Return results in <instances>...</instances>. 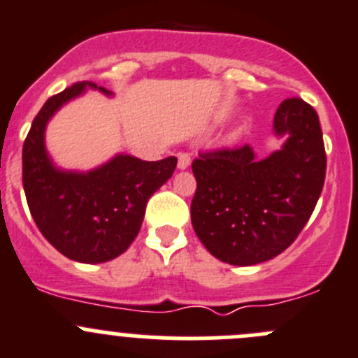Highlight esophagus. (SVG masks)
Returning a JSON list of instances; mask_svg holds the SVG:
<instances>
[{"label": "esophagus", "instance_id": "obj_1", "mask_svg": "<svg viewBox=\"0 0 358 358\" xmlns=\"http://www.w3.org/2000/svg\"><path fill=\"white\" fill-rule=\"evenodd\" d=\"M189 163H192V156L188 155V152H179V156H177V166L181 170L188 169Z\"/></svg>", "mask_w": 358, "mask_h": 358}]
</instances>
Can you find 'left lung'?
Returning <instances> with one entry per match:
<instances>
[{
	"label": "left lung",
	"instance_id": "obj_1",
	"mask_svg": "<svg viewBox=\"0 0 358 358\" xmlns=\"http://www.w3.org/2000/svg\"><path fill=\"white\" fill-rule=\"evenodd\" d=\"M274 134L287 142L264 159L250 145L193 159V228L224 264L255 265L283 253L322 195L327 155L315 108L301 98L285 100L274 115Z\"/></svg>",
	"mask_w": 358,
	"mask_h": 358
}]
</instances>
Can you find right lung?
Returning <instances> with one entry per match:
<instances>
[{
    "label": "right lung",
    "instance_id": "obj_1",
    "mask_svg": "<svg viewBox=\"0 0 358 358\" xmlns=\"http://www.w3.org/2000/svg\"><path fill=\"white\" fill-rule=\"evenodd\" d=\"M93 83H75L45 101L22 145V186L42 236L66 258L103 264L137 237L145 203L176 170L177 158L142 162L117 155L91 172L56 169L45 151V126L54 112ZM101 93L110 94L105 87Z\"/></svg>",
    "mask_w": 358,
    "mask_h": 358
}]
</instances>
